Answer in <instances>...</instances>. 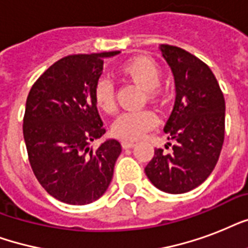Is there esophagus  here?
Masks as SVG:
<instances>
[{
    "label": "esophagus",
    "instance_id": "esophagus-1",
    "mask_svg": "<svg viewBox=\"0 0 248 248\" xmlns=\"http://www.w3.org/2000/svg\"><path fill=\"white\" fill-rule=\"evenodd\" d=\"M121 145H122V148H124V149H128V148L134 147V145H135V143H134V141H130V140H124V141L121 143Z\"/></svg>",
    "mask_w": 248,
    "mask_h": 248
}]
</instances>
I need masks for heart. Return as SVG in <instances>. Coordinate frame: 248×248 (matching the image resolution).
Segmentation results:
<instances>
[{"label": "heart", "mask_w": 248, "mask_h": 248, "mask_svg": "<svg viewBox=\"0 0 248 248\" xmlns=\"http://www.w3.org/2000/svg\"><path fill=\"white\" fill-rule=\"evenodd\" d=\"M117 71L124 78L143 87L145 97L149 100L161 101L165 99V91L159 85L162 79V69L155 60L145 56H136L124 62ZM93 101L101 112L110 114L116 110V91L112 81L107 78L97 81L93 87ZM157 122L158 117L152 109L126 112L114 121L112 132L118 139L135 140L155 128Z\"/></svg>", "instance_id": "b5f03b06"}]
</instances>
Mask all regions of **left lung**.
I'll return each mask as SVG.
<instances>
[{
    "label": "left lung",
    "instance_id": "left-lung-1",
    "mask_svg": "<svg viewBox=\"0 0 248 248\" xmlns=\"http://www.w3.org/2000/svg\"><path fill=\"white\" fill-rule=\"evenodd\" d=\"M159 48L176 87L175 105L165 126L171 151L155 149L145 173L159 190L180 194L202 184L215 169L224 143L225 100L207 64L176 46Z\"/></svg>",
    "mask_w": 248,
    "mask_h": 248
}]
</instances>
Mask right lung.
<instances>
[{"label": "right lung", "mask_w": 248, "mask_h": 248, "mask_svg": "<svg viewBox=\"0 0 248 248\" xmlns=\"http://www.w3.org/2000/svg\"><path fill=\"white\" fill-rule=\"evenodd\" d=\"M120 51L68 55L33 83L25 103L23 135L34 176L56 200L87 204L108 189L121 144L107 140L93 151L90 144L105 134L93 87L104 58Z\"/></svg>", "instance_id": "add662e5"}]
</instances>
